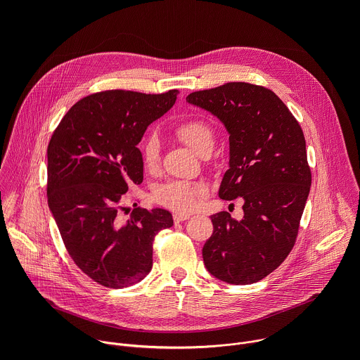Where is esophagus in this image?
<instances>
[{
    "instance_id": "esophagus-1",
    "label": "esophagus",
    "mask_w": 360,
    "mask_h": 360,
    "mask_svg": "<svg viewBox=\"0 0 360 360\" xmlns=\"http://www.w3.org/2000/svg\"><path fill=\"white\" fill-rule=\"evenodd\" d=\"M191 218V215H188V214H175L174 215V221L178 224V222H184V221H186V219H189Z\"/></svg>"
}]
</instances>
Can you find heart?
Returning <instances> with one entry per match:
<instances>
[{
  "label": "heart",
  "instance_id": "heart-1",
  "mask_svg": "<svg viewBox=\"0 0 360 360\" xmlns=\"http://www.w3.org/2000/svg\"><path fill=\"white\" fill-rule=\"evenodd\" d=\"M176 136L195 153H199L214 145V132L210 124L200 120H192L182 122L176 128ZM142 160L148 169H153L160 161V141L155 135H150L145 139L141 146ZM207 193V186L203 184L186 182V181H171L160 185L153 198L162 207H167L176 212H191L196 208L200 198Z\"/></svg>",
  "mask_w": 360,
  "mask_h": 360
}]
</instances>
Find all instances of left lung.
<instances>
[{"label":"left lung","instance_id":"8db88e82","mask_svg":"<svg viewBox=\"0 0 360 360\" xmlns=\"http://www.w3.org/2000/svg\"><path fill=\"white\" fill-rule=\"evenodd\" d=\"M186 102L228 131L229 168L218 195L243 199L242 219L228 212L211 217L205 268L226 283H255L286 259L297 236L312 184L302 128L275 92L248 82L196 91Z\"/></svg>","mask_w":360,"mask_h":360}]
</instances>
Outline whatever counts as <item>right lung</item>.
<instances>
[{
  "mask_svg": "<svg viewBox=\"0 0 360 360\" xmlns=\"http://www.w3.org/2000/svg\"><path fill=\"white\" fill-rule=\"evenodd\" d=\"M176 95V89L88 95L65 114L49 141V211L75 265L102 286L120 289L142 281L152 269L153 238L174 225L162 208H135L122 222L120 203L128 186L143 179L138 143L174 107Z\"/></svg>",
  "mask_w": 360,
  "mask_h": 360,
  "instance_id": "right-lung-1",
  "label": "right lung"
}]
</instances>
